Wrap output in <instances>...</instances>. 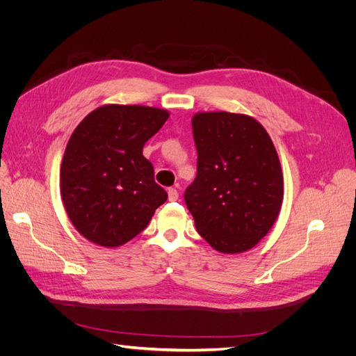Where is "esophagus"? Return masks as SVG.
<instances>
[{"instance_id": "esophagus-1", "label": "esophagus", "mask_w": 356, "mask_h": 356, "mask_svg": "<svg viewBox=\"0 0 356 356\" xmlns=\"http://www.w3.org/2000/svg\"><path fill=\"white\" fill-rule=\"evenodd\" d=\"M168 199H169L170 202L178 200V191H177V188H169V190H168Z\"/></svg>"}]
</instances>
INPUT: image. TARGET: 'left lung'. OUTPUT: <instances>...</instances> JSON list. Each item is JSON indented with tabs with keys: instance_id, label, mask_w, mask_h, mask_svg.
Here are the masks:
<instances>
[{
	"instance_id": "1",
	"label": "left lung",
	"mask_w": 356,
	"mask_h": 356,
	"mask_svg": "<svg viewBox=\"0 0 356 356\" xmlns=\"http://www.w3.org/2000/svg\"><path fill=\"white\" fill-rule=\"evenodd\" d=\"M191 126L197 175L184 199L196 229L221 254L251 250L282 208L284 174L272 139L239 113H196Z\"/></svg>"
}]
</instances>
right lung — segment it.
<instances>
[{
    "mask_svg": "<svg viewBox=\"0 0 356 356\" xmlns=\"http://www.w3.org/2000/svg\"><path fill=\"white\" fill-rule=\"evenodd\" d=\"M168 118L156 106L106 104L74 129L60 165V196L83 238L105 248L124 245L166 202L143 148Z\"/></svg>",
    "mask_w": 356,
    "mask_h": 356,
    "instance_id": "1",
    "label": "right lung"
}]
</instances>
